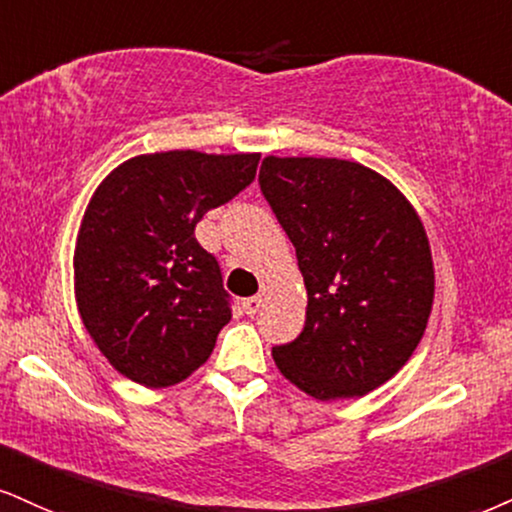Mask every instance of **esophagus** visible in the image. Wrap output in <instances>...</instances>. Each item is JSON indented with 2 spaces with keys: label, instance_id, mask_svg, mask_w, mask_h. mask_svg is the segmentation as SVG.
<instances>
[{
  "label": "esophagus",
  "instance_id": "34e87169",
  "mask_svg": "<svg viewBox=\"0 0 512 512\" xmlns=\"http://www.w3.org/2000/svg\"><path fill=\"white\" fill-rule=\"evenodd\" d=\"M261 306H263V296L261 294L249 296V299L242 301V308H244L246 315H254L256 311H261Z\"/></svg>",
  "mask_w": 512,
  "mask_h": 512
}]
</instances>
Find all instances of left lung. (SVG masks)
Instances as JSON below:
<instances>
[{"mask_svg":"<svg viewBox=\"0 0 512 512\" xmlns=\"http://www.w3.org/2000/svg\"><path fill=\"white\" fill-rule=\"evenodd\" d=\"M261 192L292 239L306 325L275 365L318 401L365 396L399 372L434 301L427 232L387 178L356 161L266 156Z\"/></svg>","mask_w":512,"mask_h":512,"instance_id":"obj_1","label":"left lung"}]
</instances>
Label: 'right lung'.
<instances>
[{
    "label": "right lung",
    "instance_id": "add662e5",
    "mask_svg": "<svg viewBox=\"0 0 512 512\" xmlns=\"http://www.w3.org/2000/svg\"><path fill=\"white\" fill-rule=\"evenodd\" d=\"M258 161L192 149L142 154L92 194L73 256L75 301L97 349L128 380L170 387L211 356L232 311L194 227L254 182Z\"/></svg>",
    "mask_w": 512,
    "mask_h": 512
}]
</instances>
